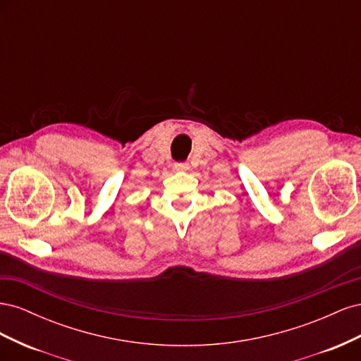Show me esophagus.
<instances>
[{"mask_svg": "<svg viewBox=\"0 0 361 361\" xmlns=\"http://www.w3.org/2000/svg\"><path fill=\"white\" fill-rule=\"evenodd\" d=\"M190 169V166L187 162H179V164H174V170L176 171H187Z\"/></svg>", "mask_w": 361, "mask_h": 361, "instance_id": "1", "label": "esophagus"}]
</instances>
